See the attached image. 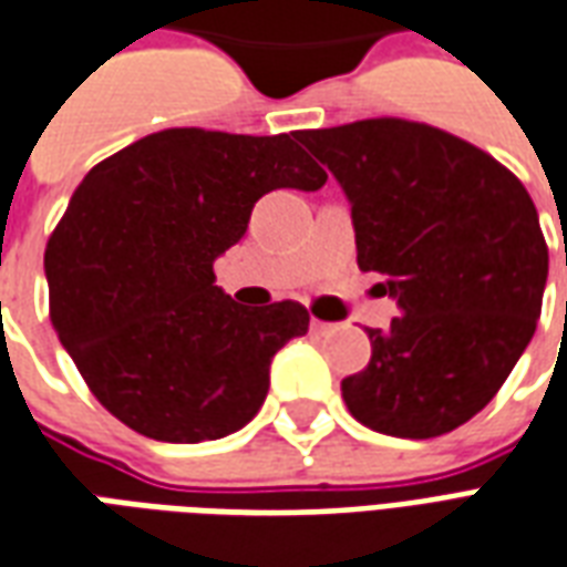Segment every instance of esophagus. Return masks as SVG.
I'll return each mask as SVG.
<instances>
[{"label":"esophagus","instance_id":"esophagus-1","mask_svg":"<svg viewBox=\"0 0 567 567\" xmlns=\"http://www.w3.org/2000/svg\"><path fill=\"white\" fill-rule=\"evenodd\" d=\"M309 330H312L316 337H327V333H333V324H327V321H318V318H312Z\"/></svg>","mask_w":567,"mask_h":567}]
</instances>
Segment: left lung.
<instances>
[{
    "mask_svg": "<svg viewBox=\"0 0 567 567\" xmlns=\"http://www.w3.org/2000/svg\"><path fill=\"white\" fill-rule=\"evenodd\" d=\"M300 144L339 179L358 267L384 276L402 312L369 330L367 369L342 379L348 412L396 439L463 426L540 318L550 255L529 192L463 137L396 116L300 132Z\"/></svg>",
    "mask_w": 567,
    "mask_h": 567,
    "instance_id": "obj_1",
    "label": "left lung"
}]
</instances>
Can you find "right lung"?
I'll return each instance as SVG.
<instances>
[{
	"label": "right lung",
	"instance_id": "1",
	"mask_svg": "<svg viewBox=\"0 0 567 567\" xmlns=\"http://www.w3.org/2000/svg\"><path fill=\"white\" fill-rule=\"evenodd\" d=\"M291 134H146L92 167L50 234V321L95 400L134 433L174 444L237 433L264 405L272 354L309 330L295 300L249 309L213 272L255 200L327 183Z\"/></svg>",
	"mask_w": 567,
	"mask_h": 567
}]
</instances>
